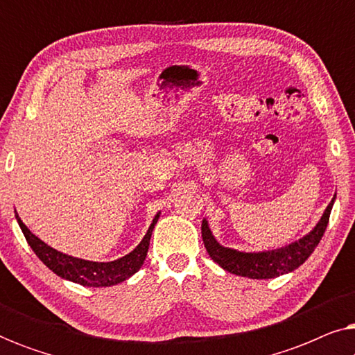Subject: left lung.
Listing matches in <instances>:
<instances>
[{
  "instance_id": "left-lung-1",
  "label": "left lung",
  "mask_w": 355,
  "mask_h": 355,
  "mask_svg": "<svg viewBox=\"0 0 355 355\" xmlns=\"http://www.w3.org/2000/svg\"><path fill=\"white\" fill-rule=\"evenodd\" d=\"M333 202L334 198L329 202V205L323 213L322 220L318 221V225L315 226V230L310 232V234L302 237V239L297 242H294V244L283 247V249L261 252V254H244V252H237L227 249V247H221L215 241V237L211 236V231L205 220L202 223L203 244H205L208 255H210L221 268H225L232 275L245 276V278L254 279L276 278V276L289 273V271L299 268V266L312 255V252L315 250V247L318 245V242L322 239L324 230H327L328 226Z\"/></svg>"
}]
</instances>
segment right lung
I'll return each mask as SVG.
<instances>
[{
    "instance_id": "obj_1",
    "label": "right lung",
    "mask_w": 355,
    "mask_h": 355,
    "mask_svg": "<svg viewBox=\"0 0 355 355\" xmlns=\"http://www.w3.org/2000/svg\"><path fill=\"white\" fill-rule=\"evenodd\" d=\"M158 216L159 215L155 216L152 226L148 227L147 234H145L142 242H140L129 255L114 261H106V263L80 260L66 254H61V252L55 250L53 247L46 245L45 242L38 239L35 234H32V232L27 230V226L21 221V218H16L24 236H26L28 245L32 247L35 255L53 271V273H56L58 276H61V278L64 279H69L72 283L89 286V288H103V286H113L121 283V281H125L130 278L135 271H139L140 266L144 265V260L148 252L150 237H152V231L155 225H157Z\"/></svg>"
}]
</instances>
